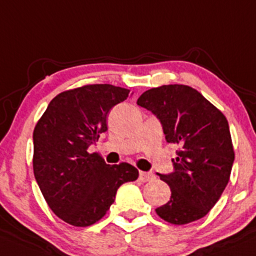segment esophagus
<instances>
[{
    "label": "esophagus",
    "mask_w": 256,
    "mask_h": 256,
    "mask_svg": "<svg viewBox=\"0 0 256 256\" xmlns=\"http://www.w3.org/2000/svg\"><path fill=\"white\" fill-rule=\"evenodd\" d=\"M153 178H154V176L150 172H140V180L142 182H148Z\"/></svg>",
    "instance_id": "esophagus-1"
}]
</instances>
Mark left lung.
<instances>
[{
  "instance_id": "1",
  "label": "left lung",
  "mask_w": 256,
  "mask_h": 256,
  "mask_svg": "<svg viewBox=\"0 0 256 256\" xmlns=\"http://www.w3.org/2000/svg\"><path fill=\"white\" fill-rule=\"evenodd\" d=\"M137 104L160 119L167 142L180 146L174 172L157 174L171 198L156 212L174 225L204 218L230 180L235 153L228 119L196 89L181 84L152 88Z\"/></svg>"
}]
</instances>
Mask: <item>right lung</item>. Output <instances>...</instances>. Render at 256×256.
Returning a JSON list of instances; mask_svg holds the SVG:
<instances>
[{"instance_id": "right-lung-1", "label": "right lung", "mask_w": 256, "mask_h": 256, "mask_svg": "<svg viewBox=\"0 0 256 256\" xmlns=\"http://www.w3.org/2000/svg\"><path fill=\"white\" fill-rule=\"evenodd\" d=\"M130 96L110 84L84 85L56 96L34 130V174L48 208L72 226L100 220L116 190L138 178L130 163L106 164L88 148L106 132L109 110Z\"/></svg>"}]
</instances>
